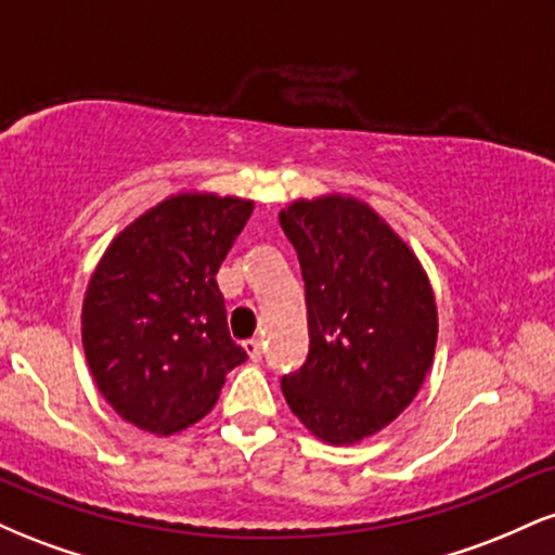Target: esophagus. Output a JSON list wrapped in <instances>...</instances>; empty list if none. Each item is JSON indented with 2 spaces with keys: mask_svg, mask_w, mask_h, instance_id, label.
I'll list each match as a JSON object with an SVG mask.
<instances>
[{
  "mask_svg": "<svg viewBox=\"0 0 555 555\" xmlns=\"http://www.w3.org/2000/svg\"><path fill=\"white\" fill-rule=\"evenodd\" d=\"M247 352V358H250L253 362H260V358H263V344H260V339H250L242 344Z\"/></svg>",
  "mask_w": 555,
  "mask_h": 555,
  "instance_id": "1",
  "label": "esophagus"
}]
</instances>
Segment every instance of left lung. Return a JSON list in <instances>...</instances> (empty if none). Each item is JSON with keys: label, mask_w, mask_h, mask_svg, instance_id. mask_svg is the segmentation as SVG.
<instances>
[{"label": "left lung", "mask_w": 555, "mask_h": 555, "mask_svg": "<svg viewBox=\"0 0 555 555\" xmlns=\"http://www.w3.org/2000/svg\"><path fill=\"white\" fill-rule=\"evenodd\" d=\"M308 305V360L282 378L286 404L331 446L399 417L433 365L438 310L415 253L367 203L295 201L279 214Z\"/></svg>", "instance_id": "obj_1"}]
</instances>
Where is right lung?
Returning a JSON list of instances; mask_svg holds the SVG:
<instances>
[{
  "mask_svg": "<svg viewBox=\"0 0 555 555\" xmlns=\"http://www.w3.org/2000/svg\"><path fill=\"white\" fill-rule=\"evenodd\" d=\"M253 201L180 193L125 227L82 299L88 367L119 417L169 436L211 412L247 360L229 336L216 273Z\"/></svg>",
  "mask_w": 555,
  "mask_h": 555,
  "instance_id": "obj_1",
  "label": "right lung"
}]
</instances>
